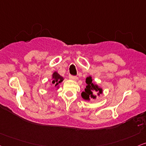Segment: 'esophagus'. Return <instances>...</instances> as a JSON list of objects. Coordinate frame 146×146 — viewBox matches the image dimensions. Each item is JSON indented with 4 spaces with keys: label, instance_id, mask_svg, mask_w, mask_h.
<instances>
[{
    "label": "esophagus",
    "instance_id": "1",
    "mask_svg": "<svg viewBox=\"0 0 146 146\" xmlns=\"http://www.w3.org/2000/svg\"><path fill=\"white\" fill-rule=\"evenodd\" d=\"M69 79H72V80H74V81H76L77 79V77L76 76H73V75H69Z\"/></svg>",
    "mask_w": 146,
    "mask_h": 146
}]
</instances>
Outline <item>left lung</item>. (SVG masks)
I'll return each instance as SVG.
<instances>
[{
    "label": "left lung",
    "mask_w": 146,
    "mask_h": 146,
    "mask_svg": "<svg viewBox=\"0 0 146 146\" xmlns=\"http://www.w3.org/2000/svg\"><path fill=\"white\" fill-rule=\"evenodd\" d=\"M87 84L86 88L85 91L82 93V97L86 100H90V99H96V96L95 94L96 93L98 96L102 94V89L98 86L97 84H94L92 82L91 76L88 77L86 79Z\"/></svg>",
    "instance_id": "8db88e82"
}]
</instances>
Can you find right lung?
I'll return each instance as SVG.
<instances>
[{"label": "right lung", "mask_w": 146, "mask_h": 146, "mask_svg": "<svg viewBox=\"0 0 146 146\" xmlns=\"http://www.w3.org/2000/svg\"><path fill=\"white\" fill-rule=\"evenodd\" d=\"M63 77L58 74L56 71L53 73L52 74V84L54 85L55 87L58 88L59 85L60 84L62 81H63Z\"/></svg>", "instance_id": "add662e5"}]
</instances>
